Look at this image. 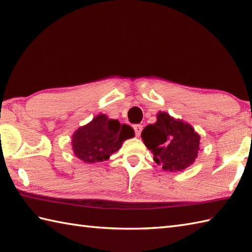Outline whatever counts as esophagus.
<instances>
[{"label":"esophagus","mask_w":252,"mask_h":252,"mask_svg":"<svg viewBox=\"0 0 252 252\" xmlns=\"http://www.w3.org/2000/svg\"><path fill=\"white\" fill-rule=\"evenodd\" d=\"M133 129H134V131H135V135L138 137L141 135V132L143 130V126L142 125H135V126H133Z\"/></svg>","instance_id":"34e87169"}]
</instances>
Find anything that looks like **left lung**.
<instances>
[{
	"label": "left lung",
	"instance_id": "8db88e82",
	"mask_svg": "<svg viewBox=\"0 0 252 252\" xmlns=\"http://www.w3.org/2000/svg\"><path fill=\"white\" fill-rule=\"evenodd\" d=\"M141 135L155 162L169 172L189 168L200 151V135L194 127L165 111H159L157 121L144 127Z\"/></svg>",
	"mask_w": 252,
	"mask_h": 252
}]
</instances>
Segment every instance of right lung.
Masks as SVG:
<instances>
[{"instance_id":"right-lung-1","label":"right lung","mask_w":252,"mask_h":252,"mask_svg":"<svg viewBox=\"0 0 252 252\" xmlns=\"http://www.w3.org/2000/svg\"><path fill=\"white\" fill-rule=\"evenodd\" d=\"M134 137V130L127 125H120L104 114L93 118L85 126L78 127L71 137L74 156L85 163L108 160L118 152L123 142Z\"/></svg>"}]
</instances>
